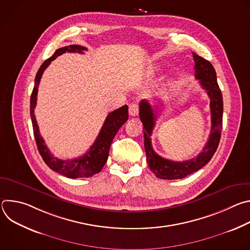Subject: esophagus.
<instances>
[{"mask_svg": "<svg viewBox=\"0 0 250 250\" xmlns=\"http://www.w3.org/2000/svg\"><path fill=\"white\" fill-rule=\"evenodd\" d=\"M128 113L131 117H135L138 114V104L136 103H132L129 104L128 108Z\"/></svg>", "mask_w": 250, "mask_h": 250, "instance_id": "1", "label": "esophagus"}]
</instances>
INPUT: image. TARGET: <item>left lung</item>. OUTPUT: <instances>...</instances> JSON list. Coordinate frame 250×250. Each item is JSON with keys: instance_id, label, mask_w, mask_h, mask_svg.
<instances>
[{"instance_id": "8db88e82", "label": "left lung", "mask_w": 250, "mask_h": 250, "mask_svg": "<svg viewBox=\"0 0 250 250\" xmlns=\"http://www.w3.org/2000/svg\"><path fill=\"white\" fill-rule=\"evenodd\" d=\"M195 61V77L199 80L202 88L207 92L210 103L211 128L208 139L203 151L197 157L186 161H172L159 156L152 148L151 133L155 125L157 115L160 114L159 105H152L146 101L142 100L139 103V118L144 125L145 149L146 152V162L150 170L160 179L174 180L182 178L198 171L204 167L215 154L221 139L223 127V95L218 85L216 70L209 61L193 52Z\"/></svg>"}]
</instances>
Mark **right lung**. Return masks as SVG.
I'll return each instance as SVG.
<instances>
[{
    "instance_id": "add662e5",
    "label": "right lung",
    "mask_w": 250,
    "mask_h": 250,
    "mask_svg": "<svg viewBox=\"0 0 250 250\" xmlns=\"http://www.w3.org/2000/svg\"><path fill=\"white\" fill-rule=\"evenodd\" d=\"M87 50L86 47L81 45L72 44L69 46L61 47L57 49L54 54L46 59L39 69L37 76H35L34 80V87L31 93L30 97V117L32 122V127H33V134L35 138V142L39 148V151L43 159V161L47 164V166L52 169L53 171L66 176L68 178H72V179H76V178H87L91 177L97 173H99L104 165L105 164L106 160H108L110 147L112 145V141L117 134L118 130L121 128V126L127 121L128 119V106L126 104L121 106L120 109H117L116 111L110 113L106 117L101 131L99 135L97 136L93 146L90 147V149L83 155L78 158L72 159V160H61L57 157H55L48 147L46 146L43 138L41 135L39 125L35 120L34 116V108L37 104V98H38V91H39V85L42 79V76L44 72V70L48 67V65L51 63L52 60H54L57 56L65 53V52H79L84 53L83 51Z\"/></svg>"
}]
</instances>
